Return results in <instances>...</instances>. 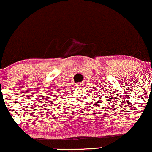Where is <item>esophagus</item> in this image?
<instances>
[{
    "instance_id": "obj_1",
    "label": "esophagus",
    "mask_w": 152,
    "mask_h": 152,
    "mask_svg": "<svg viewBox=\"0 0 152 152\" xmlns=\"http://www.w3.org/2000/svg\"><path fill=\"white\" fill-rule=\"evenodd\" d=\"M76 86H77V87H80V86H83V83H77Z\"/></svg>"
}]
</instances>
